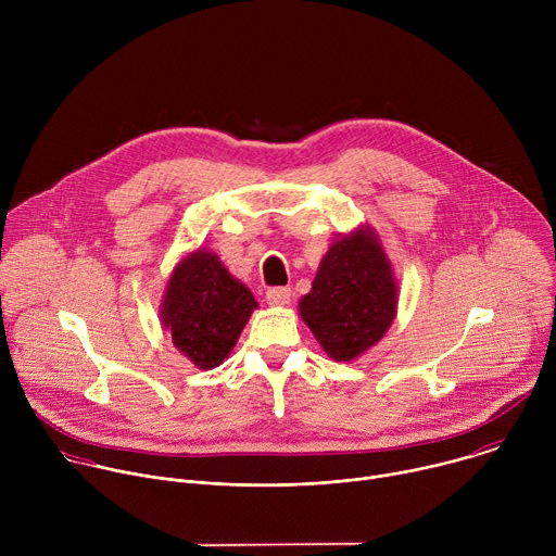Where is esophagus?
Wrapping results in <instances>:
<instances>
[{"mask_svg": "<svg viewBox=\"0 0 556 556\" xmlns=\"http://www.w3.org/2000/svg\"><path fill=\"white\" fill-rule=\"evenodd\" d=\"M266 303L273 305V307L290 303V288H270L266 292Z\"/></svg>", "mask_w": 556, "mask_h": 556, "instance_id": "obj_1", "label": "esophagus"}]
</instances>
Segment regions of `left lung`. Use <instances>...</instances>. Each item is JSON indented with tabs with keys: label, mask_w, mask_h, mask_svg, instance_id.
Here are the masks:
<instances>
[{
	"label": "left lung",
	"mask_w": 556,
	"mask_h": 556,
	"mask_svg": "<svg viewBox=\"0 0 556 556\" xmlns=\"http://www.w3.org/2000/svg\"><path fill=\"white\" fill-rule=\"evenodd\" d=\"M399 312V281L378 232L361 224L324 255L299 314L324 352L350 363L371 350Z\"/></svg>",
	"instance_id": "left-lung-1"
}]
</instances>
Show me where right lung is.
Returning <instances> with one entry per match:
<instances>
[{"label": "right lung", "instance_id": "obj_1", "mask_svg": "<svg viewBox=\"0 0 556 556\" xmlns=\"http://www.w3.org/2000/svg\"><path fill=\"white\" fill-rule=\"evenodd\" d=\"M255 307L253 292L200 247L172 270L161 321L182 356L198 369H213L228 358Z\"/></svg>", "mask_w": 556, "mask_h": 556}]
</instances>
